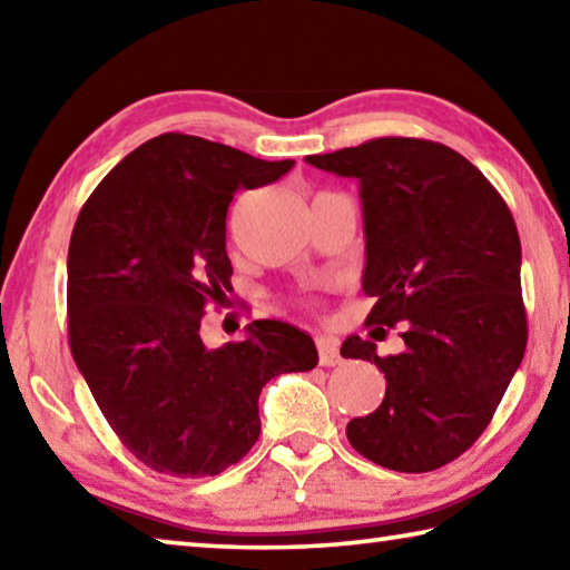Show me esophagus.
<instances>
[{
  "label": "esophagus",
  "instance_id": "34e87169",
  "mask_svg": "<svg viewBox=\"0 0 570 570\" xmlns=\"http://www.w3.org/2000/svg\"><path fill=\"white\" fill-rule=\"evenodd\" d=\"M316 352H320V364L322 366H336L342 364L340 346L330 336H316Z\"/></svg>",
  "mask_w": 570,
  "mask_h": 570
}]
</instances>
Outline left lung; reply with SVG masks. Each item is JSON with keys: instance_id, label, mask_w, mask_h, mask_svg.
<instances>
[{"instance_id": "left-lung-1", "label": "left lung", "mask_w": 570, "mask_h": 570, "mask_svg": "<svg viewBox=\"0 0 570 570\" xmlns=\"http://www.w3.org/2000/svg\"><path fill=\"white\" fill-rule=\"evenodd\" d=\"M306 163L360 180L362 288L377 298L366 326L400 324L404 340V352L390 356L362 336L342 344V356L374 362L387 380L380 407L346 424V438L397 472L448 465L493 420L525 354L513 214L442 142L374 138Z\"/></svg>"}]
</instances>
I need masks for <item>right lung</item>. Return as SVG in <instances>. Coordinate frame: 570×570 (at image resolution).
Segmentation results:
<instances>
[{
    "mask_svg": "<svg viewBox=\"0 0 570 570\" xmlns=\"http://www.w3.org/2000/svg\"><path fill=\"white\" fill-rule=\"evenodd\" d=\"M292 166L163 132L125 156L75 220L70 350L115 435L150 470L206 478L236 465L262 432L264 384L320 362L312 336L276 320L218 350L200 340L206 304L230 292L234 193Z\"/></svg>",
    "mask_w": 570,
    "mask_h": 570,
    "instance_id": "add662e5",
    "label": "right lung"
}]
</instances>
